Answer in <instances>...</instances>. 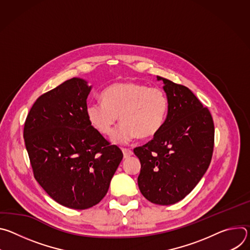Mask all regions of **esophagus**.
Instances as JSON below:
<instances>
[{
  "label": "esophagus",
  "mask_w": 250,
  "mask_h": 250,
  "mask_svg": "<svg viewBox=\"0 0 250 250\" xmlns=\"http://www.w3.org/2000/svg\"><path fill=\"white\" fill-rule=\"evenodd\" d=\"M122 150H123V153H124V157H125V158H128V157L131 156L132 153H133L132 150L129 149V148H123Z\"/></svg>",
  "instance_id": "1"
}]
</instances>
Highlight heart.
<instances>
[{
	"mask_svg": "<svg viewBox=\"0 0 250 250\" xmlns=\"http://www.w3.org/2000/svg\"><path fill=\"white\" fill-rule=\"evenodd\" d=\"M101 102L89 103L86 115L90 124L102 134L112 133L116 123L123 122L113 134L116 144H127L136 137L155 135L162 127L168 100L158 88L132 81L115 83L102 93Z\"/></svg>",
	"mask_w": 250,
	"mask_h": 250,
	"instance_id": "1",
	"label": "heart"
}]
</instances>
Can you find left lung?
Returning <instances> with one entry per match:
<instances>
[{"label":"left lung","instance_id":"obj_1","mask_svg":"<svg viewBox=\"0 0 250 250\" xmlns=\"http://www.w3.org/2000/svg\"><path fill=\"white\" fill-rule=\"evenodd\" d=\"M164 83L168 114L151 140L133 149L141 168V194L157 205L184 199L199 183L211 160L215 126L208 108L192 91L157 76Z\"/></svg>","mask_w":250,"mask_h":250}]
</instances>
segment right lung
Here are the masks:
<instances>
[{
  "label": "right lung",
  "mask_w": 250,
  "mask_h": 250,
  "mask_svg": "<svg viewBox=\"0 0 250 250\" xmlns=\"http://www.w3.org/2000/svg\"><path fill=\"white\" fill-rule=\"evenodd\" d=\"M91 88L72 78L44 93L23 127L35 180L55 202L75 209L101 202L124 157L87 118Z\"/></svg>",
  "instance_id": "add662e5"
}]
</instances>
